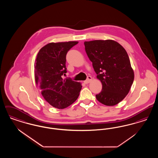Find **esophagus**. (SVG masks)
Returning a JSON list of instances; mask_svg holds the SVG:
<instances>
[{"label": "esophagus", "mask_w": 158, "mask_h": 158, "mask_svg": "<svg viewBox=\"0 0 158 158\" xmlns=\"http://www.w3.org/2000/svg\"><path fill=\"white\" fill-rule=\"evenodd\" d=\"M91 80H92V77L90 76H88L87 77L86 80H85V81H84V83H85V84H87V83L90 82V81H91Z\"/></svg>", "instance_id": "esophagus-1"}]
</instances>
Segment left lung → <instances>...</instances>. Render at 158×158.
I'll use <instances>...</instances> for the list:
<instances>
[{
	"label": "left lung",
	"mask_w": 158,
	"mask_h": 158,
	"mask_svg": "<svg viewBox=\"0 0 158 158\" xmlns=\"http://www.w3.org/2000/svg\"><path fill=\"white\" fill-rule=\"evenodd\" d=\"M85 51L102 85L96 95L101 103L118 104L126 97L134 81V72L126 50L117 42L107 40L85 41Z\"/></svg>",
	"instance_id": "1"
}]
</instances>
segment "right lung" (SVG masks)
Returning a JSON list of instances; mask_svg holds the SVG:
<instances>
[{
	"instance_id": "obj_1",
	"label": "right lung",
	"mask_w": 158,
	"mask_h": 158,
	"mask_svg": "<svg viewBox=\"0 0 158 158\" xmlns=\"http://www.w3.org/2000/svg\"><path fill=\"white\" fill-rule=\"evenodd\" d=\"M77 41L49 43L42 47L37 56L35 79L45 101L58 109L72 104L82 89L81 83L71 78L63 79L67 72L66 54Z\"/></svg>"
}]
</instances>
